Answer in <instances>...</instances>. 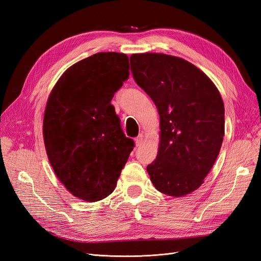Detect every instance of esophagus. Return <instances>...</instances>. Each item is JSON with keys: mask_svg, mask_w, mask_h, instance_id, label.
Wrapping results in <instances>:
<instances>
[{"mask_svg": "<svg viewBox=\"0 0 261 261\" xmlns=\"http://www.w3.org/2000/svg\"><path fill=\"white\" fill-rule=\"evenodd\" d=\"M143 141H144V135H143V134H139L138 137L135 139L136 146H137V147H138V146H140L141 144H143Z\"/></svg>", "mask_w": 261, "mask_h": 261, "instance_id": "34e87169", "label": "esophagus"}]
</instances>
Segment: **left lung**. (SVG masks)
<instances>
[{
    "label": "left lung",
    "instance_id": "8db88e82",
    "mask_svg": "<svg viewBox=\"0 0 261 261\" xmlns=\"http://www.w3.org/2000/svg\"><path fill=\"white\" fill-rule=\"evenodd\" d=\"M136 84L160 115L161 140L147 167L158 191L181 197L196 191L215 164L224 136V105L209 77L192 63L161 53L130 57Z\"/></svg>",
    "mask_w": 261,
    "mask_h": 261
}]
</instances>
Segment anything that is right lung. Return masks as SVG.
I'll list each match as a JSON object with an SVG mask.
<instances>
[{"mask_svg": "<svg viewBox=\"0 0 261 261\" xmlns=\"http://www.w3.org/2000/svg\"><path fill=\"white\" fill-rule=\"evenodd\" d=\"M128 69L126 54H93L61 76L45 107L43 138L49 161L67 191L85 201L112 194L135 146L111 105Z\"/></svg>", "mask_w": 261, "mask_h": 261, "instance_id": "right-lung-1", "label": "right lung"}]
</instances>
